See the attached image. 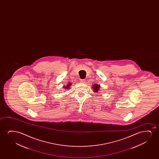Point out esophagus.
Returning a JSON list of instances; mask_svg holds the SVG:
<instances>
[{
  "label": "esophagus",
  "mask_w": 159,
  "mask_h": 159,
  "mask_svg": "<svg viewBox=\"0 0 159 159\" xmlns=\"http://www.w3.org/2000/svg\"><path fill=\"white\" fill-rule=\"evenodd\" d=\"M81 83H85V79H81Z\"/></svg>",
  "instance_id": "1"
}]
</instances>
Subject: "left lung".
Returning <instances> with one entry per match:
<instances>
[{"label": "left lung", "instance_id": "left-lung-1", "mask_svg": "<svg viewBox=\"0 0 159 159\" xmlns=\"http://www.w3.org/2000/svg\"><path fill=\"white\" fill-rule=\"evenodd\" d=\"M100 85L97 84H94L92 86V89H93L94 92H97L100 89Z\"/></svg>", "mask_w": 159, "mask_h": 159}]
</instances>
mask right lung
Wrapping results in <instances>:
<instances>
[{"label": "right lung", "instance_id": "add662e5", "mask_svg": "<svg viewBox=\"0 0 159 159\" xmlns=\"http://www.w3.org/2000/svg\"><path fill=\"white\" fill-rule=\"evenodd\" d=\"M71 85H72V83H68L67 85H66V86H63V88H64V89H69Z\"/></svg>", "mask_w": 159, "mask_h": 159}]
</instances>
